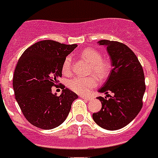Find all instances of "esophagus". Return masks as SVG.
Returning <instances> with one entry per match:
<instances>
[{
  "label": "esophagus",
  "mask_w": 158,
  "mask_h": 158,
  "mask_svg": "<svg viewBox=\"0 0 158 158\" xmlns=\"http://www.w3.org/2000/svg\"><path fill=\"white\" fill-rule=\"evenodd\" d=\"M80 97L82 98V99H86V100H90L92 99L91 97H89V96H86V95H80Z\"/></svg>",
  "instance_id": "esophagus-1"
}]
</instances>
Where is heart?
Listing matches in <instances>:
<instances>
[{
	"label": "heart",
	"mask_w": 158,
	"mask_h": 158,
	"mask_svg": "<svg viewBox=\"0 0 158 158\" xmlns=\"http://www.w3.org/2000/svg\"><path fill=\"white\" fill-rule=\"evenodd\" d=\"M82 59L90 64L89 74L94 75L100 80H103L109 76L110 71V63L102 59V55L99 52L94 48H85L80 53ZM72 70V58L68 55L64 59L62 64V71L64 75H69ZM97 80L94 77H75L67 81V86L75 93L80 94H86L96 87Z\"/></svg>",
	"instance_id": "1"
}]
</instances>
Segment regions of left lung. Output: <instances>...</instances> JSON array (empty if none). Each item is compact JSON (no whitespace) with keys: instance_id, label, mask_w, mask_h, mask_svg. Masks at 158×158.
I'll return each mask as SVG.
<instances>
[{"instance_id":"left-lung-1","label":"left lung","mask_w":158,"mask_h":158,"mask_svg":"<svg viewBox=\"0 0 158 158\" xmlns=\"http://www.w3.org/2000/svg\"><path fill=\"white\" fill-rule=\"evenodd\" d=\"M100 45L106 46L113 69L106 83L99 92L107 96L114 94L110 99L101 96L102 103L99 112L93 114V119L99 127L108 130H117L134 120L143 106L145 91V76L138 58L127 46L116 41L101 40Z\"/></svg>"}]
</instances>
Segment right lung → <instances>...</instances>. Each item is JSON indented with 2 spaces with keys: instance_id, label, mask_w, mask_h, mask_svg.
<instances>
[{
  "instance_id": "obj_1",
  "label": "right lung",
  "mask_w": 158,
  "mask_h": 158,
  "mask_svg": "<svg viewBox=\"0 0 158 158\" xmlns=\"http://www.w3.org/2000/svg\"><path fill=\"white\" fill-rule=\"evenodd\" d=\"M77 44L45 40L28 48L17 63L13 79L15 99L27 121L41 129L63 123L77 94L69 88L56 96L52 87L62 77V64Z\"/></svg>"
}]
</instances>
